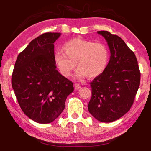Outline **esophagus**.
<instances>
[{
  "instance_id": "34e87169",
  "label": "esophagus",
  "mask_w": 151,
  "mask_h": 151,
  "mask_svg": "<svg viewBox=\"0 0 151 151\" xmlns=\"http://www.w3.org/2000/svg\"><path fill=\"white\" fill-rule=\"evenodd\" d=\"M75 89H79L81 88V85H79V84L76 83V84H75Z\"/></svg>"
}]
</instances>
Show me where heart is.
I'll use <instances>...</instances> for the list:
<instances>
[{
	"instance_id": "heart-1",
	"label": "heart",
	"mask_w": 151,
	"mask_h": 151,
	"mask_svg": "<svg viewBox=\"0 0 151 151\" xmlns=\"http://www.w3.org/2000/svg\"><path fill=\"white\" fill-rule=\"evenodd\" d=\"M63 50L64 53L59 50L55 53L54 60L58 71L65 77L71 75L76 63L78 70L75 77L78 80L100 76L109 64V50L103 42L76 38L66 42Z\"/></svg>"
}]
</instances>
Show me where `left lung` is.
<instances>
[{
	"instance_id": "obj_1",
	"label": "left lung",
	"mask_w": 151,
	"mask_h": 151,
	"mask_svg": "<svg viewBox=\"0 0 151 151\" xmlns=\"http://www.w3.org/2000/svg\"><path fill=\"white\" fill-rule=\"evenodd\" d=\"M105 39L111 57L104 72L90 83L88 111L99 121L111 122L124 115L139 89L140 73L134 53L119 36L98 31Z\"/></svg>"
}]
</instances>
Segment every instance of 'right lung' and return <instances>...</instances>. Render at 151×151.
<instances>
[{"mask_svg": "<svg viewBox=\"0 0 151 151\" xmlns=\"http://www.w3.org/2000/svg\"><path fill=\"white\" fill-rule=\"evenodd\" d=\"M60 32H46L33 39L18 56L12 86L22 111L41 124L54 121L74 91L72 82L56 69L55 45Z\"/></svg>", "mask_w": 151, "mask_h": 151, "instance_id": "add662e5", "label": "right lung"}]
</instances>
